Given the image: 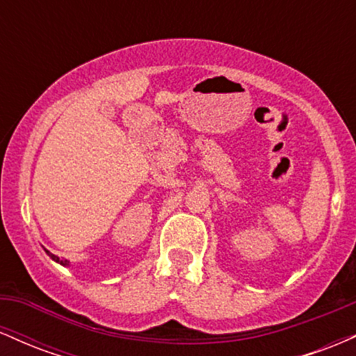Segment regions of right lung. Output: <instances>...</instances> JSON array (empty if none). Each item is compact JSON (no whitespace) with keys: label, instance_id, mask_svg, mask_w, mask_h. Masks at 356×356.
Returning a JSON list of instances; mask_svg holds the SVG:
<instances>
[{"label":"right lung","instance_id":"obj_1","mask_svg":"<svg viewBox=\"0 0 356 356\" xmlns=\"http://www.w3.org/2000/svg\"><path fill=\"white\" fill-rule=\"evenodd\" d=\"M47 252H48V251H47ZM48 254H50V252H48ZM50 256H51V259H55L56 263L63 264V266H67V264H68V261H67V259H60V257H56L55 254H50Z\"/></svg>","mask_w":356,"mask_h":356}]
</instances>
